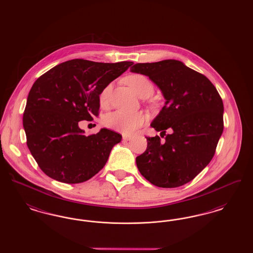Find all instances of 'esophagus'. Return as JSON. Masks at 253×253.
<instances>
[{
  "label": "esophagus",
  "instance_id": "34e87169",
  "mask_svg": "<svg viewBox=\"0 0 253 253\" xmlns=\"http://www.w3.org/2000/svg\"><path fill=\"white\" fill-rule=\"evenodd\" d=\"M132 136H131V135H127V134H123V139L124 140H131L132 139Z\"/></svg>",
  "mask_w": 253,
  "mask_h": 253
}]
</instances>
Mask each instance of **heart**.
I'll return each instance as SVG.
<instances>
[{
  "mask_svg": "<svg viewBox=\"0 0 253 253\" xmlns=\"http://www.w3.org/2000/svg\"><path fill=\"white\" fill-rule=\"evenodd\" d=\"M126 83L131 86L132 90L141 97L152 96L155 90L152 82L141 74H133L126 79ZM112 85H106L98 95V103L100 107H106L108 105L109 96L111 93ZM146 117L141 112L124 113L116 111L107 114L103 118V124L110 129L123 133H132L143 125Z\"/></svg>",
  "mask_w": 253,
  "mask_h": 253,
  "instance_id": "heart-1",
  "label": "heart"
}]
</instances>
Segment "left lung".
<instances>
[{
    "instance_id": "8db88e82",
    "label": "left lung",
    "mask_w": 253,
    "mask_h": 253,
    "mask_svg": "<svg viewBox=\"0 0 253 253\" xmlns=\"http://www.w3.org/2000/svg\"><path fill=\"white\" fill-rule=\"evenodd\" d=\"M130 70L148 76L166 99L151 123L165 140L146 136L147 149L136 157V166L157 187L185 185L215 154L224 129L222 98L207 77L179 60L135 63ZM167 129L172 132L166 135Z\"/></svg>"
}]
</instances>
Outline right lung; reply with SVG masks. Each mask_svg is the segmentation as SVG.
I'll return each mask as SVG.
<instances>
[{"instance_id": "right-lung-1", "label": "right lung", "mask_w": 253, "mask_h": 253, "mask_svg": "<svg viewBox=\"0 0 253 253\" xmlns=\"http://www.w3.org/2000/svg\"><path fill=\"white\" fill-rule=\"evenodd\" d=\"M132 63L75 59L56 65L34 83L23 124L27 147L49 177L77 184L104 167L121 134L103 128L86 136L79 123L98 116L100 91Z\"/></svg>"}]
</instances>
